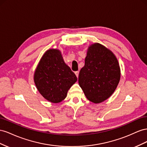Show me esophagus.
Instances as JSON below:
<instances>
[{
    "label": "esophagus",
    "instance_id": "esophagus-1",
    "mask_svg": "<svg viewBox=\"0 0 147 147\" xmlns=\"http://www.w3.org/2000/svg\"><path fill=\"white\" fill-rule=\"evenodd\" d=\"M74 73H75V74H76V76H77V78H78V76H79V71H75Z\"/></svg>",
    "mask_w": 147,
    "mask_h": 147
}]
</instances>
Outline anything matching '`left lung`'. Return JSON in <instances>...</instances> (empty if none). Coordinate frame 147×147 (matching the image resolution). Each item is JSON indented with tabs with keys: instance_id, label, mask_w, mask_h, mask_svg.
Returning a JSON list of instances; mask_svg holds the SVG:
<instances>
[{
	"instance_id": "1",
	"label": "left lung",
	"mask_w": 147,
	"mask_h": 147,
	"mask_svg": "<svg viewBox=\"0 0 147 147\" xmlns=\"http://www.w3.org/2000/svg\"><path fill=\"white\" fill-rule=\"evenodd\" d=\"M120 77V67L115 54L100 44L90 45L78 78L86 98L94 103L103 102L115 92Z\"/></svg>"
}]
</instances>
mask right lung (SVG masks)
I'll return each mask as SVG.
<instances>
[{"label":"right lung","instance_id":"add662e5","mask_svg":"<svg viewBox=\"0 0 147 147\" xmlns=\"http://www.w3.org/2000/svg\"><path fill=\"white\" fill-rule=\"evenodd\" d=\"M34 81L39 93L52 103L63 100L77 77L66 65L60 50L49 49L40 60L35 70Z\"/></svg>","mask_w":147,"mask_h":147}]
</instances>
